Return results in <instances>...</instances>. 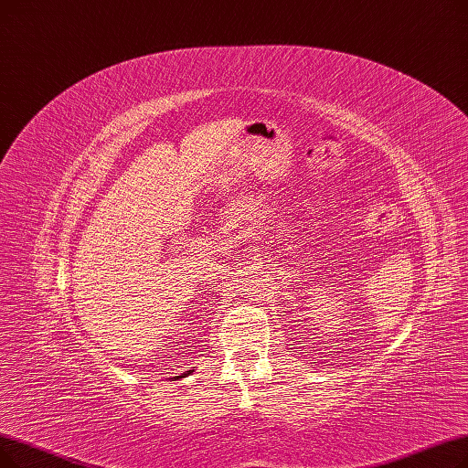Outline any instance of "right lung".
I'll list each match as a JSON object with an SVG mask.
<instances>
[{"instance_id":"obj_1","label":"right lung","mask_w":468,"mask_h":468,"mask_svg":"<svg viewBox=\"0 0 468 468\" xmlns=\"http://www.w3.org/2000/svg\"><path fill=\"white\" fill-rule=\"evenodd\" d=\"M188 373H192V369H190ZM188 373H183V375H176V377H173V379H183V377H186Z\"/></svg>"}]
</instances>
